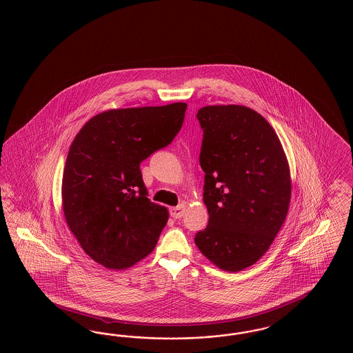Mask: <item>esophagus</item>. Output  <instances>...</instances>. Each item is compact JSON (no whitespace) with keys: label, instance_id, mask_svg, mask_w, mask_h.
I'll list each match as a JSON object with an SVG mask.
<instances>
[{"label":"esophagus","instance_id":"1","mask_svg":"<svg viewBox=\"0 0 353 353\" xmlns=\"http://www.w3.org/2000/svg\"><path fill=\"white\" fill-rule=\"evenodd\" d=\"M185 213V205L181 203L179 206H174V208H170V216L173 219H181L184 216Z\"/></svg>","mask_w":353,"mask_h":353}]
</instances>
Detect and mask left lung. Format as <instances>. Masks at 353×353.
Segmentation results:
<instances>
[{"label": "left lung", "instance_id": "left-lung-1", "mask_svg": "<svg viewBox=\"0 0 353 353\" xmlns=\"http://www.w3.org/2000/svg\"><path fill=\"white\" fill-rule=\"evenodd\" d=\"M196 117L209 222L194 242L217 268L236 272L265 255L285 222L288 161L269 121L249 107L206 105Z\"/></svg>", "mask_w": 353, "mask_h": 353}]
</instances>
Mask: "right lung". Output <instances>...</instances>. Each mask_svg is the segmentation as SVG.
<instances>
[{"label":"right lung","instance_id":"obj_1","mask_svg":"<svg viewBox=\"0 0 353 353\" xmlns=\"http://www.w3.org/2000/svg\"><path fill=\"white\" fill-rule=\"evenodd\" d=\"M186 103L108 110L77 134L62 179V208L84 252L124 270L154 249L168 209L147 197L140 163L181 130Z\"/></svg>","mask_w":353,"mask_h":353}]
</instances>
